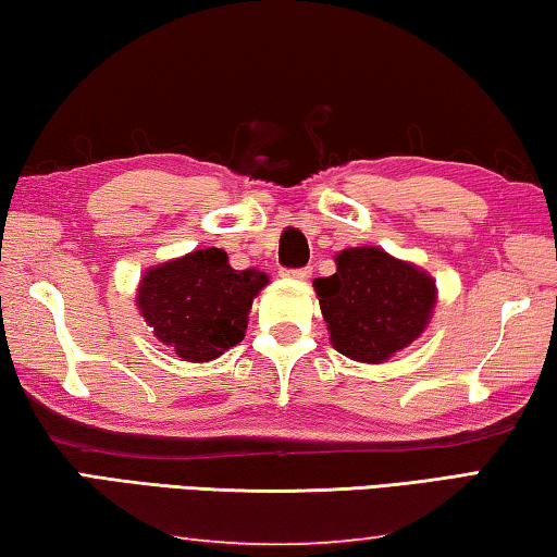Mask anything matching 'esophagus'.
I'll list each match as a JSON object with an SVG mask.
<instances>
[{
    "label": "esophagus",
    "instance_id": "34e87169",
    "mask_svg": "<svg viewBox=\"0 0 557 557\" xmlns=\"http://www.w3.org/2000/svg\"><path fill=\"white\" fill-rule=\"evenodd\" d=\"M284 276L288 278H296V281H308L311 278V269H294V271H284Z\"/></svg>",
    "mask_w": 557,
    "mask_h": 557
}]
</instances>
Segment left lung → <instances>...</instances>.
<instances>
[{
  "label": "left lung",
  "mask_w": 557,
  "mask_h": 557,
  "mask_svg": "<svg viewBox=\"0 0 557 557\" xmlns=\"http://www.w3.org/2000/svg\"><path fill=\"white\" fill-rule=\"evenodd\" d=\"M333 261L336 273L313 288L338 354L375 366L421 338L438 301L431 273L379 246L344 249Z\"/></svg>",
  "instance_id": "obj_1"
}]
</instances>
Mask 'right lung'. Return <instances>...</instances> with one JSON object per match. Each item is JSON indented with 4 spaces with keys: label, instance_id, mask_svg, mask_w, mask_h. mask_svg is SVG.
<instances>
[{
    "label": "right lung",
    "instance_id": "obj_1",
    "mask_svg": "<svg viewBox=\"0 0 557 557\" xmlns=\"http://www.w3.org/2000/svg\"><path fill=\"white\" fill-rule=\"evenodd\" d=\"M267 286V273L236 271L228 253L211 246L144 271L136 308L182 361L207 363L242 344L253 298Z\"/></svg>",
    "mask_w": 557,
    "mask_h": 557
}]
</instances>
